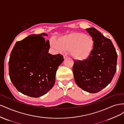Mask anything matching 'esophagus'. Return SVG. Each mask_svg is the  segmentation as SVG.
<instances>
[{"label": "esophagus", "instance_id": "1", "mask_svg": "<svg viewBox=\"0 0 124 124\" xmlns=\"http://www.w3.org/2000/svg\"><path fill=\"white\" fill-rule=\"evenodd\" d=\"M69 57L67 55H63V58L64 59H66V58H68Z\"/></svg>", "mask_w": 124, "mask_h": 124}]
</instances>
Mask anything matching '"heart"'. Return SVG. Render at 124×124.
Instances as JSON below:
<instances>
[{
  "label": "heart",
  "instance_id": "b5f03b06",
  "mask_svg": "<svg viewBox=\"0 0 124 124\" xmlns=\"http://www.w3.org/2000/svg\"><path fill=\"white\" fill-rule=\"evenodd\" d=\"M51 45L59 52L70 51L71 56L78 61H84L92 55L95 42L89 35L73 32L61 37L58 41L51 40Z\"/></svg>",
  "mask_w": 124,
  "mask_h": 124
}]
</instances>
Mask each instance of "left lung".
I'll return each instance as SVG.
<instances>
[{"label":"left lung","instance_id":"obj_1","mask_svg":"<svg viewBox=\"0 0 124 124\" xmlns=\"http://www.w3.org/2000/svg\"><path fill=\"white\" fill-rule=\"evenodd\" d=\"M95 42L91 56L84 61H74L72 71L78 87L96 93L110 83L116 71L117 54L110 39L93 27L86 29Z\"/></svg>","mask_w":124,"mask_h":124}]
</instances>
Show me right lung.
<instances>
[{
  "label": "right lung",
  "mask_w": 124,
  "mask_h": 124,
  "mask_svg": "<svg viewBox=\"0 0 124 124\" xmlns=\"http://www.w3.org/2000/svg\"><path fill=\"white\" fill-rule=\"evenodd\" d=\"M45 33L31 35L16 42L11 52L9 74L18 91L31 97H39L53 87L56 71L63 62L60 54L48 53L49 41Z\"/></svg>",
  "instance_id": "obj_1"
}]
</instances>
